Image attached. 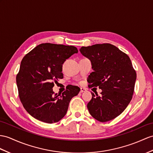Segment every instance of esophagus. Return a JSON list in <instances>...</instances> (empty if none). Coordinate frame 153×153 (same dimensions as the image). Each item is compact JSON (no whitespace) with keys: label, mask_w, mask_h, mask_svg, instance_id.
Instances as JSON below:
<instances>
[{"label":"esophagus","mask_w":153,"mask_h":153,"mask_svg":"<svg viewBox=\"0 0 153 153\" xmlns=\"http://www.w3.org/2000/svg\"><path fill=\"white\" fill-rule=\"evenodd\" d=\"M86 91V89L85 88H80V93H83L84 91Z\"/></svg>","instance_id":"34e87169"}]
</instances>
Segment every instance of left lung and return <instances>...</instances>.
<instances>
[{
	"mask_svg": "<svg viewBox=\"0 0 153 153\" xmlns=\"http://www.w3.org/2000/svg\"><path fill=\"white\" fill-rule=\"evenodd\" d=\"M80 52L91 63L88 78L89 88L99 87L100 95L91 92L88 103L89 114L100 122L114 120L123 111L132 98L136 73L127 54L110 43L82 47Z\"/></svg>",
	"mask_w": 153,
	"mask_h": 153,
	"instance_id": "1",
	"label": "left lung"
}]
</instances>
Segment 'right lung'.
I'll return each instance as SVG.
<instances>
[{
    "instance_id": "1",
    "label": "right lung",
    "mask_w": 153,
    "mask_h": 153,
    "mask_svg": "<svg viewBox=\"0 0 153 153\" xmlns=\"http://www.w3.org/2000/svg\"><path fill=\"white\" fill-rule=\"evenodd\" d=\"M75 53L74 46L42 43L25 56L16 77L19 96L25 109L33 117L47 123L65 116L70 100L80 90L72 85L61 94H54V82L63 79L62 65Z\"/></svg>"
}]
</instances>
